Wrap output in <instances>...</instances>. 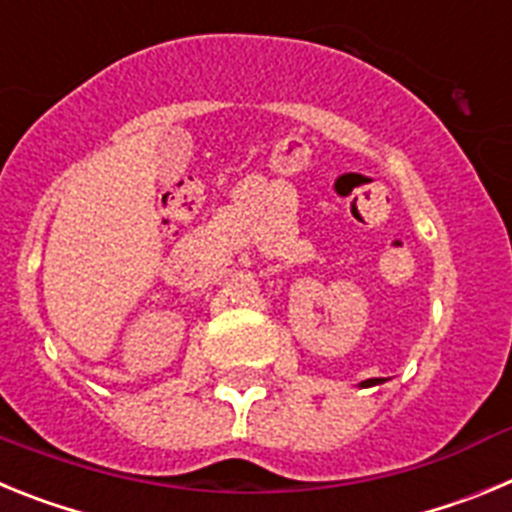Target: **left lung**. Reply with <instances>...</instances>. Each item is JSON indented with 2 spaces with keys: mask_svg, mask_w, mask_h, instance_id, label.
Returning a JSON list of instances; mask_svg holds the SVG:
<instances>
[{
  "mask_svg": "<svg viewBox=\"0 0 512 512\" xmlns=\"http://www.w3.org/2000/svg\"><path fill=\"white\" fill-rule=\"evenodd\" d=\"M382 382V379H366V382H361V387H369V384H377Z\"/></svg>",
  "mask_w": 512,
  "mask_h": 512,
  "instance_id": "8db88e82",
  "label": "left lung"
}]
</instances>
